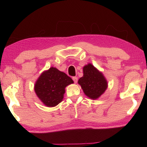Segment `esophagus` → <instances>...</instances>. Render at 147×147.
I'll list each match as a JSON object with an SVG mask.
<instances>
[{
	"mask_svg": "<svg viewBox=\"0 0 147 147\" xmlns=\"http://www.w3.org/2000/svg\"><path fill=\"white\" fill-rule=\"evenodd\" d=\"M73 80L74 82V83H76L77 81H78V78H77L76 76H74V77H73Z\"/></svg>",
	"mask_w": 147,
	"mask_h": 147,
	"instance_id": "1",
	"label": "esophagus"
}]
</instances>
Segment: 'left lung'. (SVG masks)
<instances>
[{"label": "left lung", "mask_w": 147, "mask_h": 147, "mask_svg": "<svg viewBox=\"0 0 147 147\" xmlns=\"http://www.w3.org/2000/svg\"><path fill=\"white\" fill-rule=\"evenodd\" d=\"M83 73L78 83L84 93L93 100L100 97L108 88V82L102 73L91 63L84 67Z\"/></svg>", "instance_id": "8db88e82"}]
</instances>
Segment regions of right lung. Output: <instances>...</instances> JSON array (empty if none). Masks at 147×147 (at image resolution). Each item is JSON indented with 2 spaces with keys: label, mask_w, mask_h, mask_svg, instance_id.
Instances as JSON below:
<instances>
[{
  "label": "right lung",
  "mask_w": 147,
  "mask_h": 147,
  "mask_svg": "<svg viewBox=\"0 0 147 147\" xmlns=\"http://www.w3.org/2000/svg\"><path fill=\"white\" fill-rule=\"evenodd\" d=\"M74 83L63 72L55 67L44 71L36 82L34 91L45 105L54 107L63 100L65 88Z\"/></svg>",
  "instance_id": "right-lung-1"
}]
</instances>
